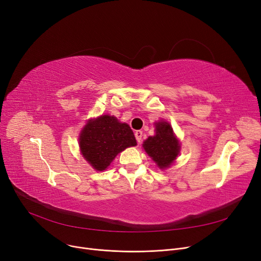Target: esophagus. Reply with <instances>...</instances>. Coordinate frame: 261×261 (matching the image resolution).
<instances>
[{
    "mask_svg": "<svg viewBox=\"0 0 261 261\" xmlns=\"http://www.w3.org/2000/svg\"><path fill=\"white\" fill-rule=\"evenodd\" d=\"M134 135H135V139H136V141H138V143H141L142 142V136H143V131H141V130L135 131Z\"/></svg>",
    "mask_w": 261,
    "mask_h": 261,
    "instance_id": "obj_1",
    "label": "esophagus"
}]
</instances>
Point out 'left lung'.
Here are the masks:
<instances>
[{
	"mask_svg": "<svg viewBox=\"0 0 261 261\" xmlns=\"http://www.w3.org/2000/svg\"><path fill=\"white\" fill-rule=\"evenodd\" d=\"M145 151L151 156L161 169L168 167L180 152V143L173 135L172 128L166 121L155 125V135L144 142Z\"/></svg>",
	"mask_w": 261,
	"mask_h": 261,
	"instance_id": "8db88e82",
	"label": "left lung"
}]
</instances>
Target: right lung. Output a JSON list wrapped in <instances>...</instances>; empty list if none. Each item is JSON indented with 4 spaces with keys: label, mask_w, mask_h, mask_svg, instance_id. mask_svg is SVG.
Instances as JSON below:
<instances>
[{
    "label": "right lung",
    "mask_w": 261,
    "mask_h": 261,
    "mask_svg": "<svg viewBox=\"0 0 261 261\" xmlns=\"http://www.w3.org/2000/svg\"><path fill=\"white\" fill-rule=\"evenodd\" d=\"M135 145L136 140L129 125L109 115L89 121L79 138L82 155L99 171L105 170L122 150Z\"/></svg>",
    "instance_id": "obj_1"
}]
</instances>
